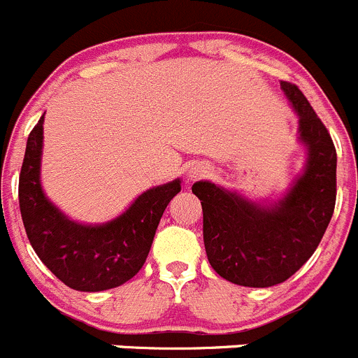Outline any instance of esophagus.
<instances>
[{
	"label": "esophagus",
	"instance_id": "1",
	"mask_svg": "<svg viewBox=\"0 0 358 358\" xmlns=\"http://www.w3.org/2000/svg\"><path fill=\"white\" fill-rule=\"evenodd\" d=\"M204 173H206V168H204V166H194V168L190 169V176H192V178L204 175Z\"/></svg>",
	"mask_w": 358,
	"mask_h": 358
}]
</instances>
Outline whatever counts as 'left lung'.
<instances>
[{"mask_svg": "<svg viewBox=\"0 0 358 358\" xmlns=\"http://www.w3.org/2000/svg\"><path fill=\"white\" fill-rule=\"evenodd\" d=\"M282 89L299 113L301 140L310 148L306 171L285 199L260 208L213 183L192 185L203 206L208 260L236 285L264 289L289 280L313 255L334 213V141L299 87L282 82Z\"/></svg>", "mask_w": 358, "mask_h": 358, "instance_id": "obj_1", "label": "left lung"}]
</instances>
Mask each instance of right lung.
I'll return each mask as SVG.
<instances>
[{
  "instance_id": "right-lung-1",
  "label": "right lung",
  "mask_w": 358,
  "mask_h": 358,
  "mask_svg": "<svg viewBox=\"0 0 358 358\" xmlns=\"http://www.w3.org/2000/svg\"><path fill=\"white\" fill-rule=\"evenodd\" d=\"M43 117L29 133L19 175V206L31 246L69 289L101 292L133 278L147 260L155 231L180 180L141 194L133 206L105 225H78L45 197L40 185Z\"/></svg>"
}]
</instances>
